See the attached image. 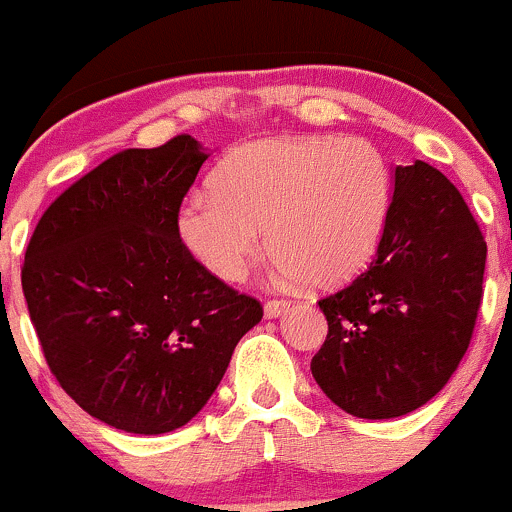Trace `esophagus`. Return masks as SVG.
Wrapping results in <instances>:
<instances>
[{"label":"esophagus","instance_id":"1","mask_svg":"<svg viewBox=\"0 0 512 512\" xmlns=\"http://www.w3.org/2000/svg\"><path fill=\"white\" fill-rule=\"evenodd\" d=\"M288 310H290V302L288 300H268L266 305H263V312H266L268 320L285 315V312H288Z\"/></svg>","mask_w":512,"mask_h":512}]
</instances>
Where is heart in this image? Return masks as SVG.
Wrapping results in <instances>:
<instances>
[{"mask_svg": "<svg viewBox=\"0 0 512 512\" xmlns=\"http://www.w3.org/2000/svg\"><path fill=\"white\" fill-rule=\"evenodd\" d=\"M386 156L359 136H288L234 148L210 195L180 207L178 234L212 276L244 278L266 232L283 278L334 288L368 266L390 210Z\"/></svg>", "mask_w": 512, "mask_h": 512, "instance_id": "b5f03b06", "label": "heart"}]
</instances>
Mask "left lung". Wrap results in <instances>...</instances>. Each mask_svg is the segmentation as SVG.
I'll return each instance as SVG.
<instances>
[{"label":"left lung","instance_id":"left-lung-1","mask_svg":"<svg viewBox=\"0 0 512 512\" xmlns=\"http://www.w3.org/2000/svg\"><path fill=\"white\" fill-rule=\"evenodd\" d=\"M386 232L366 273L320 300L329 324L312 376L364 420L422 408L459 368L483 295L486 241L437 168L395 166Z\"/></svg>","mask_w":512,"mask_h":512}]
</instances>
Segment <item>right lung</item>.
<instances>
[{"label":"right lung","mask_w":512,"mask_h":512,"mask_svg":"<svg viewBox=\"0 0 512 512\" xmlns=\"http://www.w3.org/2000/svg\"><path fill=\"white\" fill-rule=\"evenodd\" d=\"M207 158L185 134L117 153L48 207L26 249L21 288L53 376L117 430L188 425L263 317L178 234Z\"/></svg>","instance_id":"obj_1"}]
</instances>
